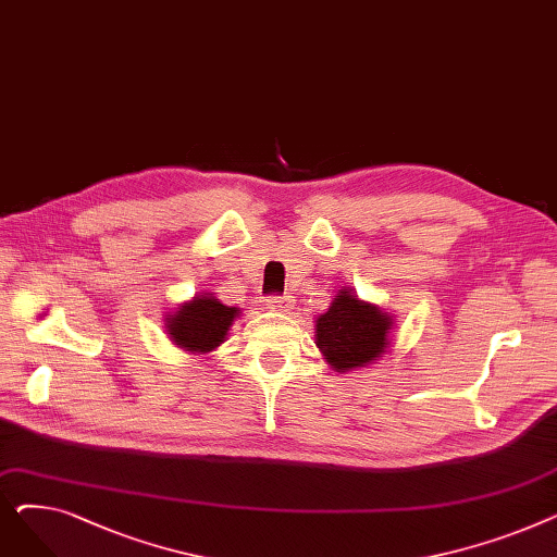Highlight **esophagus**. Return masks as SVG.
<instances>
[{
  "mask_svg": "<svg viewBox=\"0 0 557 557\" xmlns=\"http://www.w3.org/2000/svg\"><path fill=\"white\" fill-rule=\"evenodd\" d=\"M267 309H271V311H288V309H294V300H290V296H271L267 300Z\"/></svg>",
  "mask_w": 557,
  "mask_h": 557,
  "instance_id": "34e87169",
  "label": "esophagus"
}]
</instances>
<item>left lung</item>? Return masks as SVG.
<instances>
[{
	"mask_svg": "<svg viewBox=\"0 0 557 557\" xmlns=\"http://www.w3.org/2000/svg\"><path fill=\"white\" fill-rule=\"evenodd\" d=\"M315 345L334 372H352L376 363L391 347L395 315L366 302L352 286H341L325 313L313 320Z\"/></svg>",
	"mask_w": 557,
	"mask_h": 557,
	"instance_id": "1",
	"label": "left lung"
}]
</instances>
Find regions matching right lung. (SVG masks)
Masks as SVG:
<instances>
[{"label": "right lung", "instance_id": "1", "mask_svg": "<svg viewBox=\"0 0 557 557\" xmlns=\"http://www.w3.org/2000/svg\"><path fill=\"white\" fill-rule=\"evenodd\" d=\"M239 315V307H227L214 294L200 290L191 300L166 313L164 330L173 345L185 349L187 355H212L227 341V332Z\"/></svg>", "mask_w": 557, "mask_h": 557}]
</instances>
